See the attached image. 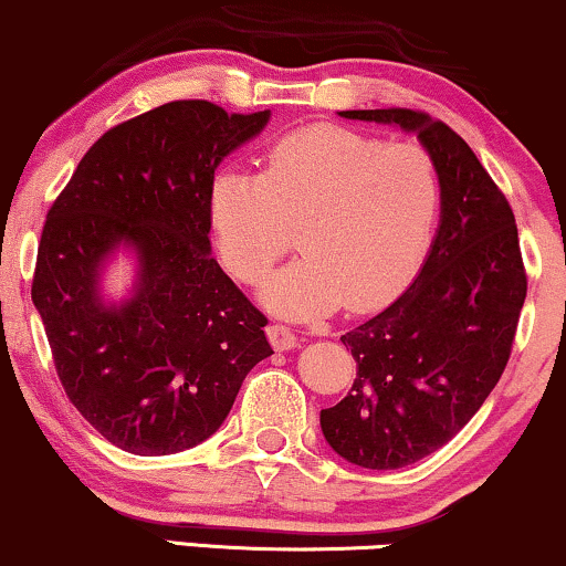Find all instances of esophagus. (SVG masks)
<instances>
[{
	"instance_id": "1",
	"label": "esophagus",
	"mask_w": 566,
	"mask_h": 566,
	"mask_svg": "<svg viewBox=\"0 0 566 566\" xmlns=\"http://www.w3.org/2000/svg\"><path fill=\"white\" fill-rule=\"evenodd\" d=\"M268 338H270V344L277 348V352H289V348H294L298 344V333L294 331V327L281 325V323H272L268 327Z\"/></svg>"
}]
</instances>
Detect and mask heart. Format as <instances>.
Returning a JSON list of instances; mask_svg holds the SVG:
<instances>
[{"label": "heart", "instance_id": "obj_1", "mask_svg": "<svg viewBox=\"0 0 566 566\" xmlns=\"http://www.w3.org/2000/svg\"><path fill=\"white\" fill-rule=\"evenodd\" d=\"M441 201V172L422 146L312 125L272 144L264 176L218 172L209 220L243 283H260L302 224L304 254L264 283L262 302L319 317L340 302L369 310L394 296L428 254Z\"/></svg>", "mask_w": 566, "mask_h": 566}]
</instances>
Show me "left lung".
Wrapping results in <instances>:
<instances>
[{"mask_svg": "<svg viewBox=\"0 0 566 566\" xmlns=\"http://www.w3.org/2000/svg\"><path fill=\"white\" fill-rule=\"evenodd\" d=\"M338 115L415 134L441 172V222L420 272L394 304L340 336L357 378L319 411L338 457L399 470L449 443L496 388L527 277L512 207L462 136L415 109Z\"/></svg>", "mask_w": 566, "mask_h": 566, "instance_id": "left-lung-1", "label": "left lung"}]
</instances>
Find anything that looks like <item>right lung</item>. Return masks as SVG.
<instances>
[{
  "label": "right lung",
  "mask_w": 566,
  "mask_h": 566,
  "mask_svg": "<svg viewBox=\"0 0 566 566\" xmlns=\"http://www.w3.org/2000/svg\"><path fill=\"white\" fill-rule=\"evenodd\" d=\"M268 123L270 109L163 104L107 130L49 209L31 298L67 399L117 449L165 457L207 441L272 354L268 317L209 243L214 170ZM120 250L135 283L107 300Z\"/></svg>",
  "instance_id": "add662e5"
}]
</instances>
